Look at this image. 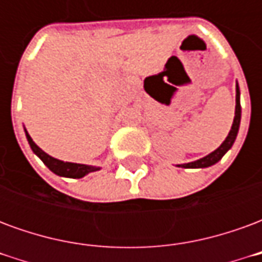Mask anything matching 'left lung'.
Listing matches in <instances>:
<instances>
[{
    "instance_id": "1",
    "label": "left lung",
    "mask_w": 262,
    "mask_h": 262,
    "mask_svg": "<svg viewBox=\"0 0 262 262\" xmlns=\"http://www.w3.org/2000/svg\"><path fill=\"white\" fill-rule=\"evenodd\" d=\"M240 118H242V106H240V90H238V85L236 88V114H234V120H233V125H231V129L229 132V135L226 137V140L222 144L220 147H217L214 151H212L210 154H208L206 157L203 159H199L193 163H188V164H181L180 167H184V168H205V167H209V165L216 164L219 161L225 153L229 150V148L233 146V143L236 140L237 132H238V126H240Z\"/></svg>"
}]
</instances>
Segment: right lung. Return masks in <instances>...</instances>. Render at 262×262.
Listing matches in <instances>:
<instances>
[{
	"mask_svg": "<svg viewBox=\"0 0 262 262\" xmlns=\"http://www.w3.org/2000/svg\"><path fill=\"white\" fill-rule=\"evenodd\" d=\"M26 139L31 144L33 153L39 156V159L42 160L45 164L48 165V168L50 171H53L54 174H57L60 177H69V178H81L84 177L88 172H92V171L99 170L98 167H91V165H84V164H75V163H64V161H60L57 159H53L50 157L49 154H46L43 151L42 148H39L35 144V142L32 140V137L28 135L26 132Z\"/></svg>",
	"mask_w": 262,
	"mask_h": 262,
	"instance_id": "1",
	"label": "right lung"
}]
</instances>
